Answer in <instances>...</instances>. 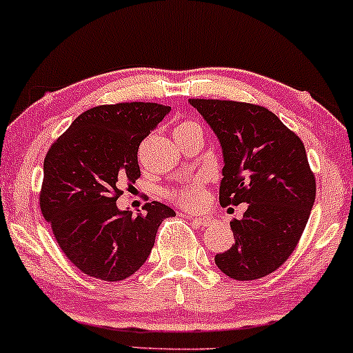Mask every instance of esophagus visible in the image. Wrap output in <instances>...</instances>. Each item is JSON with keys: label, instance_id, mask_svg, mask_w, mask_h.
Masks as SVG:
<instances>
[{"label": "esophagus", "instance_id": "1", "mask_svg": "<svg viewBox=\"0 0 353 353\" xmlns=\"http://www.w3.org/2000/svg\"><path fill=\"white\" fill-rule=\"evenodd\" d=\"M190 220L194 221L197 226H201V228H205V226L212 225V220L209 216H190Z\"/></svg>", "mask_w": 353, "mask_h": 353}]
</instances>
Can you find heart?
Masks as SVG:
<instances>
[{
	"instance_id": "1",
	"label": "heart",
	"mask_w": 353,
	"mask_h": 353,
	"mask_svg": "<svg viewBox=\"0 0 353 353\" xmlns=\"http://www.w3.org/2000/svg\"><path fill=\"white\" fill-rule=\"evenodd\" d=\"M194 128H199V125L186 120V122L176 125L175 132H185V130ZM165 196L167 199L173 201L176 205L185 207V209H197V207L204 204L207 192L204 181H202L201 178H190V180L183 181L181 185L172 188V190H167Z\"/></svg>"
}]
</instances>
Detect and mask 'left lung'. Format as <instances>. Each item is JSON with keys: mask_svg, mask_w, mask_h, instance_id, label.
<instances>
[{"mask_svg": "<svg viewBox=\"0 0 353 353\" xmlns=\"http://www.w3.org/2000/svg\"><path fill=\"white\" fill-rule=\"evenodd\" d=\"M223 149L221 207L248 204L231 220L233 248L215 255L226 276L252 281L291 257L305 230L316 181L305 146L272 110L225 99H190Z\"/></svg>", "mask_w": 353, "mask_h": 353, "instance_id": "1", "label": "left lung"}]
</instances>
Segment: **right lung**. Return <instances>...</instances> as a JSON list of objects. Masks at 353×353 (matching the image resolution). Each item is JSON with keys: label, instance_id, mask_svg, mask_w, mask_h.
Listing matches in <instances>:
<instances>
[{"label": "right lung", "instance_id": "add662e5", "mask_svg": "<svg viewBox=\"0 0 353 353\" xmlns=\"http://www.w3.org/2000/svg\"><path fill=\"white\" fill-rule=\"evenodd\" d=\"M157 103L103 104L85 110L51 144L43 165L40 209L67 259L81 273L122 281L138 272L173 216L152 201L144 212H120L122 186L141 176L139 144L168 114Z\"/></svg>", "mask_w": 353, "mask_h": 353}]
</instances>
